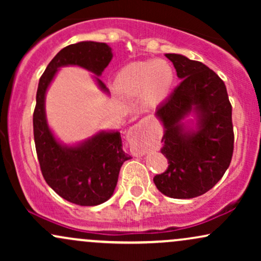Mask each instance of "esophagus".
Listing matches in <instances>:
<instances>
[{"instance_id":"1","label":"esophagus","mask_w":261,"mask_h":261,"mask_svg":"<svg viewBox=\"0 0 261 261\" xmlns=\"http://www.w3.org/2000/svg\"><path fill=\"white\" fill-rule=\"evenodd\" d=\"M146 124H147V121L142 120V121H140L139 124L134 125V126L128 130L127 140L130 141L131 143H134V145H143V143H145L146 136H147ZM142 154H145V152H142V151L135 152V155H137V157H139V155H142Z\"/></svg>"}]
</instances>
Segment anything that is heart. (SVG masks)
Listing matches in <instances>:
<instances>
[{"instance_id": "obj_1", "label": "heart", "mask_w": 261, "mask_h": 261, "mask_svg": "<svg viewBox=\"0 0 261 261\" xmlns=\"http://www.w3.org/2000/svg\"><path fill=\"white\" fill-rule=\"evenodd\" d=\"M174 80L172 65L164 60L136 61L119 72L116 88L125 97H145L148 104L158 106L169 97Z\"/></svg>"}]
</instances>
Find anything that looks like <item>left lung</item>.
<instances>
[{
    "mask_svg": "<svg viewBox=\"0 0 261 261\" xmlns=\"http://www.w3.org/2000/svg\"><path fill=\"white\" fill-rule=\"evenodd\" d=\"M166 58L181 81L154 113L169 166L153 181L166 196L191 199L207 193L228 169L234 143L232 106L223 81L207 66L180 54Z\"/></svg>",
    "mask_w": 261,
    "mask_h": 261,
    "instance_id": "left-lung-1",
    "label": "left lung"
}]
</instances>
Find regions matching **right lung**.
Here are the masks:
<instances>
[{
    "instance_id": "obj_1",
    "label": "right lung",
    "mask_w": 261,
    "mask_h": 261,
    "mask_svg": "<svg viewBox=\"0 0 261 261\" xmlns=\"http://www.w3.org/2000/svg\"><path fill=\"white\" fill-rule=\"evenodd\" d=\"M112 59V47L108 44L80 41L60 50L39 80L33 127L41 173L56 194L80 206L100 205L109 200L121 166L130 157L122 151L118 130H100L76 143L62 142L49 126L45 99L59 70L66 66L89 71L98 88L110 95L99 77Z\"/></svg>"
}]
</instances>
